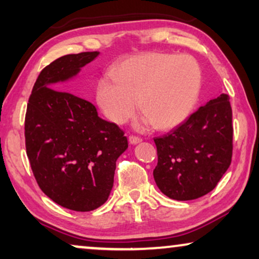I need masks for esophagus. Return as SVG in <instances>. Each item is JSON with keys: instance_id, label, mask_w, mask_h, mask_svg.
<instances>
[{"instance_id": "34e87169", "label": "esophagus", "mask_w": 259, "mask_h": 259, "mask_svg": "<svg viewBox=\"0 0 259 259\" xmlns=\"http://www.w3.org/2000/svg\"><path fill=\"white\" fill-rule=\"evenodd\" d=\"M128 140H130V143L131 144H139L140 141H141V138L140 137H138V136H130L128 137Z\"/></svg>"}]
</instances>
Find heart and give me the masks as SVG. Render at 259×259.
<instances>
[{"instance_id":"b5f03b06","label":"heart","mask_w":259,"mask_h":259,"mask_svg":"<svg viewBox=\"0 0 259 259\" xmlns=\"http://www.w3.org/2000/svg\"><path fill=\"white\" fill-rule=\"evenodd\" d=\"M115 82L98 84V104L108 119L123 123L137 109L155 128L168 130L183 122L199 97L201 70L190 55L143 54L122 62L114 72Z\"/></svg>"}]
</instances>
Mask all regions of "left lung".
I'll use <instances>...</instances> for the list:
<instances>
[{
	"label": "left lung",
	"instance_id": "1",
	"mask_svg": "<svg viewBox=\"0 0 259 259\" xmlns=\"http://www.w3.org/2000/svg\"><path fill=\"white\" fill-rule=\"evenodd\" d=\"M221 94L164 137L154 138L155 183L176 200L203 197L217 186L232 159V108Z\"/></svg>",
	"mask_w": 259,
	"mask_h": 259
}]
</instances>
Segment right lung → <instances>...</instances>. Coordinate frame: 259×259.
Listing matches in <instances>:
<instances>
[{
	"mask_svg": "<svg viewBox=\"0 0 259 259\" xmlns=\"http://www.w3.org/2000/svg\"><path fill=\"white\" fill-rule=\"evenodd\" d=\"M98 55L68 54L46 66L24 119L27 157L37 185L56 204L80 212L95 210L108 199L116 159L128 147L125 132L101 119L92 102L54 88Z\"/></svg>",
	"mask_w": 259,
	"mask_h": 259,
	"instance_id": "add662e5",
	"label": "right lung"
}]
</instances>
